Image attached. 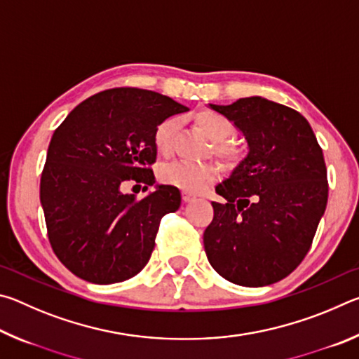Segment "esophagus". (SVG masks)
<instances>
[{
	"label": "esophagus",
	"mask_w": 359,
	"mask_h": 359,
	"mask_svg": "<svg viewBox=\"0 0 359 359\" xmlns=\"http://www.w3.org/2000/svg\"><path fill=\"white\" fill-rule=\"evenodd\" d=\"M182 199H184V203H191L193 199H194V196H193L191 193L184 191V193H182Z\"/></svg>",
	"instance_id": "34e87169"
}]
</instances>
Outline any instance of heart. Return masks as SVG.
<instances>
[{"label": "heart", "mask_w": 359, "mask_h": 359, "mask_svg": "<svg viewBox=\"0 0 359 359\" xmlns=\"http://www.w3.org/2000/svg\"><path fill=\"white\" fill-rule=\"evenodd\" d=\"M196 125L204 131L212 142L214 151L224 161L234 163L238 158V150L228 144V139L234 135V126L224 115L214 111H201L196 115ZM177 120L166 118L156 126L154 141L155 147L161 155H168L172 149L175 133H177ZM218 177V168L209 163H190L172 161L161 166L160 179L163 184L172 185L188 193H201L212 182Z\"/></svg>", "instance_id": "obj_1"}]
</instances>
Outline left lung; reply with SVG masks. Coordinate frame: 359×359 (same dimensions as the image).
Instances as JSON below:
<instances>
[{"mask_svg":"<svg viewBox=\"0 0 359 359\" xmlns=\"http://www.w3.org/2000/svg\"><path fill=\"white\" fill-rule=\"evenodd\" d=\"M247 142V155L215 187L214 220L204 250L223 278L264 287L291 274L306 257L327 203L326 165L309 121L261 96L209 104Z\"/></svg>","mask_w":359,"mask_h":359,"instance_id":"8db88e82","label":"left lung"}]
</instances>
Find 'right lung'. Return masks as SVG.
I'll use <instances>...</instances> for the list:
<instances>
[{"label":"right lung","instance_id":"1","mask_svg":"<svg viewBox=\"0 0 359 359\" xmlns=\"http://www.w3.org/2000/svg\"><path fill=\"white\" fill-rule=\"evenodd\" d=\"M190 111L169 96L114 88L76 106L53 133L41 175V205L58 259L83 280H128L154 252L161 218L180 208V191L155 185L141 201L128 180L154 185L156 126Z\"/></svg>","mask_w":359,"mask_h":359}]
</instances>
